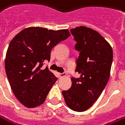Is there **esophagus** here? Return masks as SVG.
<instances>
[{
	"label": "esophagus",
	"mask_w": 125,
	"mask_h": 125,
	"mask_svg": "<svg viewBox=\"0 0 125 125\" xmlns=\"http://www.w3.org/2000/svg\"><path fill=\"white\" fill-rule=\"evenodd\" d=\"M66 76V73H59V77H65Z\"/></svg>",
	"instance_id": "34e87169"
}]
</instances>
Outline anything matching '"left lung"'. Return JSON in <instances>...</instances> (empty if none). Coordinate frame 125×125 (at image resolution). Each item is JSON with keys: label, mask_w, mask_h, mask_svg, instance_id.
Returning <instances> with one entry per match:
<instances>
[{"label": "left lung", "mask_w": 125, "mask_h": 125, "mask_svg": "<svg viewBox=\"0 0 125 125\" xmlns=\"http://www.w3.org/2000/svg\"><path fill=\"white\" fill-rule=\"evenodd\" d=\"M80 55L75 72L80 76L71 78V87L63 91L67 106L75 111L89 109L100 97L109 79L113 50L104 37L95 30L84 26L71 29Z\"/></svg>", "instance_id": "8db88e82"}]
</instances>
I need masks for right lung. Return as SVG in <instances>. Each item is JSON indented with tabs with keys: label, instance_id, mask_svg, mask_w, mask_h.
Listing matches in <instances>:
<instances>
[{
	"label": "right lung",
	"instance_id": "obj_1",
	"mask_svg": "<svg viewBox=\"0 0 125 125\" xmlns=\"http://www.w3.org/2000/svg\"><path fill=\"white\" fill-rule=\"evenodd\" d=\"M70 35L68 30L30 27L11 41L6 53L5 72L14 95L25 106L34 108L45 102L57 77L43 66L50 61L51 50Z\"/></svg>",
	"mask_w": 125,
	"mask_h": 125
}]
</instances>
